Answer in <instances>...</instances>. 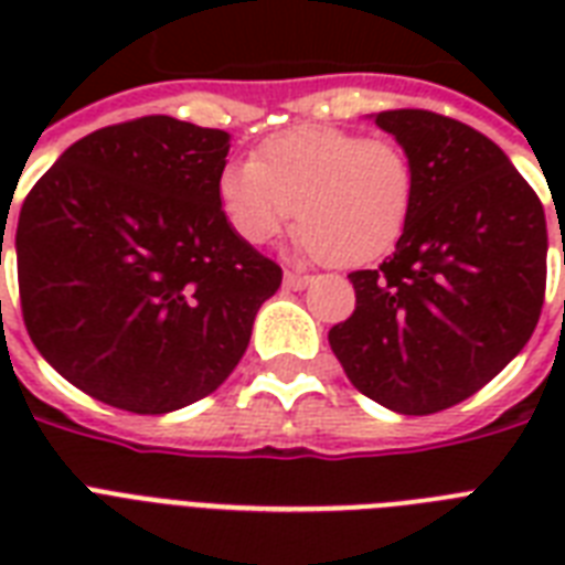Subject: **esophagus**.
<instances>
[{
  "label": "esophagus",
  "mask_w": 565,
  "mask_h": 565,
  "mask_svg": "<svg viewBox=\"0 0 565 565\" xmlns=\"http://www.w3.org/2000/svg\"><path fill=\"white\" fill-rule=\"evenodd\" d=\"M284 284L290 287V290H305L310 284V275H301V273H284Z\"/></svg>",
  "instance_id": "obj_1"
}]
</instances>
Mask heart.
<instances>
[{
  "label": "heart",
  "instance_id": "obj_1",
  "mask_svg": "<svg viewBox=\"0 0 565 565\" xmlns=\"http://www.w3.org/2000/svg\"><path fill=\"white\" fill-rule=\"evenodd\" d=\"M416 195L411 154L395 140L337 126H296L228 163L216 199L239 239L264 246L299 216L305 257L363 266L402 239Z\"/></svg>",
  "mask_w": 565,
  "mask_h": 565
}]
</instances>
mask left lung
<instances>
[{"mask_svg": "<svg viewBox=\"0 0 565 565\" xmlns=\"http://www.w3.org/2000/svg\"><path fill=\"white\" fill-rule=\"evenodd\" d=\"M375 126L411 154L413 211L393 255L349 275L354 313L328 343L372 402L428 416L490 384L534 334L545 211L481 131L416 108L384 110Z\"/></svg>", "mask_w": 565, "mask_h": 565, "instance_id": "8db88e82", "label": "left lung"}]
</instances>
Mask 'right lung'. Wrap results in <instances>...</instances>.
<instances>
[{"instance_id":"obj_1","label":"right lung","mask_w":565,"mask_h":565,"mask_svg":"<svg viewBox=\"0 0 565 565\" xmlns=\"http://www.w3.org/2000/svg\"><path fill=\"white\" fill-rule=\"evenodd\" d=\"M228 149L220 128L140 117L82 137L25 195L13 239L22 319L82 393L170 413L239 363L281 266L222 213Z\"/></svg>"}]
</instances>
